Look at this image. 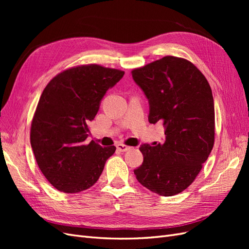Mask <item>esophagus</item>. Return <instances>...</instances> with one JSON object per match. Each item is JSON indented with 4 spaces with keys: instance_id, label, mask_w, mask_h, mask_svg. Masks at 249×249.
I'll use <instances>...</instances> for the list:
<instances>
[{
    "instance_id": "34e87169",
    "label": "esophagus",
    "mask_w": 249,
    "mask_h": 249,
    "mask_svg": "<svg viewBox=\"0 0 249 249\" xmlns=\"http://www.w3.org/2000/svg\"><path fill=\"white\" fill-rule=\"evenodd\" d=\"M116 147H117V149L119 150V152H126V150H129V149H131V147L130 146H127V145H124V144H117L116 145Z\"/></svg>"
}]
</instances>
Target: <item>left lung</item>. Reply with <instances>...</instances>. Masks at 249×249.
Instances as JSON below:
<instances>
[{"mask_svg":"<svg viewBox=\"0 0 249 249\" xmlns=\"http://www.w3.org/2000/svg\"><path fill=\"white\" fill-rule=\"evenodd\" d=\"M149 104L148 122L162 123L163 143L142 144L143 163L134 170L154 193L172 196L189 187L214 145L215 110L209 82L190 61L163 57L132 71Z\"/></svg>","mask_w":249,"mask_h":249,"instance_id":"left-lung-1","label":"left lung"}]
</instances>
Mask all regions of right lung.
Segmentation results:
<instances>
[{
  "instance_id": "1",
  "label": "right lung",
  "mask_w": 249,
  "mask_h": 249,
  "mask_svg": "<svg viewBox=\"0 0 249 249\" xmlns=\"http://www.w3.org/2000/svg\"><path fill=\"white\" fill-rule=\"evenodd\" d=\"M124 71L97 64L71 67L43 89L30 142L43 176L57 190L78 193L93 186L116 147L87 143L89 124L107 90Z\"/></svg>"
}]
</instances>
